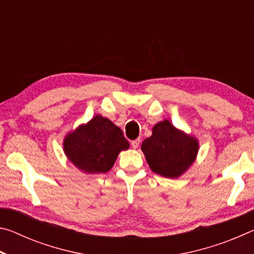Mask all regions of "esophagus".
Here are the masks:
<instances>
[{
  "mask_svg": "<svg viewBox=\"0 0 254 254\" xmlns=\"http://www.w3.org/2000/svg\"><path fill=\"white\" fill-rule=\"evenodd\" d=\"M139 144H140V139H135L131 142V145H132L133 149H136L137 147H139Z\"/></svg>",
  "mask_w": 254,
  "mask_h": 254,
  "instance_id": "1",
  "label": "esophagus"
}]
</instances>
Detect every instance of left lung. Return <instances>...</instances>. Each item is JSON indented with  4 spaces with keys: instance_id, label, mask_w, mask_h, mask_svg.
I'll use <instances>...</instances> for the list:
<instances>
[{
    "instance_id": "8db88e82",
    "label": "left lung",
    "mask_w": 254,
    "mask_h": 254,
    "mask_svg": "<svg viewBox=\"0 0 254 254\" xmlns=\"http://www.w3.org/2000/svg\"><path fill=\"white\" fill-rule=\"evenodd\" d=\"M141 150L153 173L174 179L183 176L195 162L199 143L194 135L163 120L152 127V135L143 141Z\"/></svg>"
}]
</instances>
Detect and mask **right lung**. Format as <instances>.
Masks as SVG:
<instances>
[{
    "mask_svg": "<svg viewBox=\"0 0 254 254\" xmlns=\"http://www.w3.org/2000/svg\"><path fill=\"white\" fill-rule=\"evenodd\" d=\"M64 152L84 174H104L112 169L119 153L130 147L121 128L97 114L64 137Z\"/></svg>",
    "mask_w": 254,
    "mask_h": 254,
    "instance_id": "obj_1",
    "label": "right lung"
}]
</instances>
